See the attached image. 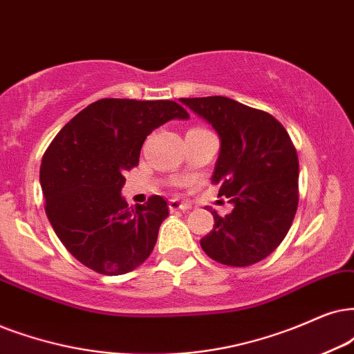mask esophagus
Wrapping results in <instances>:
<instances>
[{"label": "esophagus", "mask_w": 354, "mask_h": 354, "mask_svg": "<svg viewBox=\"0 0 354 354\" xmlns=\"http://www.w3.org/2000/svg\"><path fill=\"white\" fill-rule=\"evenodd\" d=\"M168 207H169V210H171V212H174V210H187V209H191V204L189 203H185V201H180V199H169Z\"/></svg>", "instance_id": "34e87169"}]
</instances>
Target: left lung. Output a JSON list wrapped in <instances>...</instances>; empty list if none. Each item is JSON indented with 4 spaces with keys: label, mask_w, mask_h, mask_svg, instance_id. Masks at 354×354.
<instances>
[{
    "label": "left lung",
    "mask_w": 354,
    "mask_h": 354,
    "mask_svg": "<svg viewBox=\"0 0 354 354\" xmlns=\"http://www.w3.org/2000/svg\"><path fill=\"white\" fill-rule=\"evenodd\" d=\"M214 127L221 151L212 173L230 214L214 216L201 247L227 266H250L279 247L299 203V160L289 133L271 114L225 96L181 97Z\"/></svg>",
    "instance_id": "1"
}]
</instances>
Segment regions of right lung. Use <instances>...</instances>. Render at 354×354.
Segmentation results:
<instances>
[{"label":"right lung","mask_w":354,"mask_h":354,"mask_svg":"<svg viewBox=\"0 0 354 354\" xmlns=\"http://www.w3.org/2000/svg\"><path fill=\"white\" fill-rule=\"evenodd\" d=\"M187 118L174 101L109 97L84 107L57 133L42 156L40 187L48 222L80 263L118 276L150 257L168 217L167 201L151 196L129 207L120 191L147 136Z\"/></svg>","instance_id":"add662e5"}]
</instances>
